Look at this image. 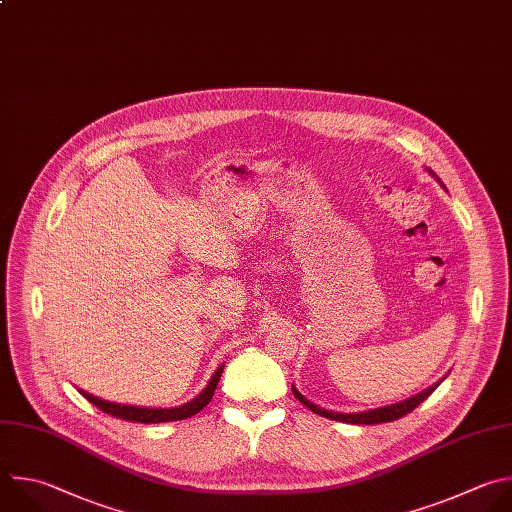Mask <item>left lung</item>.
Wrapping results in <instances>:
<instances>
[{"label": "left lung", "mask_w": 512, "mask_h": 512, "mask_svg": "<svg viewBox=\"0 0 512 512\" xmlns=\"http://www.w3.org/2000/svg\"><path fill=\"white\" fill-rule=\"evenodd\" d=\"M438 384H440V382H438ZM438 384L432 386V388H428V390H424L422 394H418V396H414V398H410V400L400 402V404L386 406V408H378V410H368V412H358V414H339V412L323 410V408L311 404L309 400H305L295 388H293V394H295V398H297L305 408H309L313 414H319V416H323V418H329V420H335V422H346V424H382V422H394V420L404 418L406 414H410L414 408H418V406L438 388Z\"/></svg>", "instance_id": "8db88e82"}]
</instances>
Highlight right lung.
I'll return each mask as SVG.
<instances>
[{
    "instance_id": "right-lung-1",
    "label": "right lung",
    "mask_w": 512,
    "mask_h": 512,
    "mask_svg": "<svg viewBox=\"0 0 512 512\" xmlns=\"http://www.w3.org/2000/svg\"><path fill=\"white\" fill-rule=\"evenodd\" d=\"M221 374H223V366L215 372V376L211 378L209 386L195 398L191 400L189 404L185 406H179V408H138V406H124V404H114V402H106V400H100L84 390H80V394L90 402L94 404L96 408H100L104 414H110L114 418H120V420H128V422H140V424H160V422H177V420H185V418H191L195 416L197 412H201L213 398L215 390H217V384L221 380Z\"/></svg>"
}]
</instances>
